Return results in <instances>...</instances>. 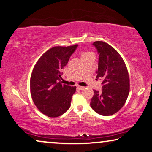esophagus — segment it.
Here are the masks:
<instances>
[{
  "instance_id": "1",
  "label": "esophagus",
  "mask_w": 152,
  "mask_h": 152,
  "mask_svg": "<svg viewBox=\"0 0 152 152\" xmlns=\"http://www.w3.org/2000/svg\"><path fill=\"white\" fill-rule=\"evenodd\" d=\"M77 88L80 89V90H83L85 88V87H83V86H77Z\"/></svg>"
}]
</instances>
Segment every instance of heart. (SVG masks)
I'll return each instance as SVG.
<instances>
[{"mask_svg": "<svg viewBox=\"0 0 152 152\" xmlns=\"http://www.w3.org/2000/svg\"><path fill=\"white\" fill-rule=\"evenodd\" d=\"M91 53H91V52H83L82 53H81V57H83V56H87V55L91 54Z\"/></svg>", "mask_w": 152, "mask_h": 152, "instance_id": "1", "label": "heart"}]
</instances>
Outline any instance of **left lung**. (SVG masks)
<instances>
[{"label":"left lung","mask_w":152,"mask_h":152,"mask_svg":"<svg viewBox=\"0 0 152 152\" xmlns=\"http://www.w3.org/2000/svg\"><path fill=\"white\" fill-rule=\"evenodd\" d=\"M92 45L99 54L96 77L103 80V86L102 92L94 90L91 106L101 115L110 116L124 106L128 96V71L121 56L113 47L102 41Z\"/></svg>","instance_id":"obj_1"}]
</instances>
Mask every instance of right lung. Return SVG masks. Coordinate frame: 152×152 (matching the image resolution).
<instances>
[{
    "instance_id": "right-lung-1",
    "label": "right lung",
    "mask_w": 152,
    "mask_h": 152,
    "mask_svg": "<svg viewBox=\"0 0 152 152\" xmlns=\"http://www.w3.org/2000/svg\"><path fill=\"white\" fill-rule=\"evenodd\" d=\"M77 46L53 47L34 66L30 80L31 94L34 104L46 116L58 117L71 107L76 86L61 84V69Z\"/></svg>"
}]
</instances>
